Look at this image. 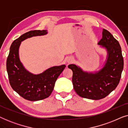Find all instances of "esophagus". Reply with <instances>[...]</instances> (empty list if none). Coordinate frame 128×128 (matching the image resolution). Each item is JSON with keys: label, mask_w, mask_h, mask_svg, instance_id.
<instances>
[{"label": "esophagus", "mask_w": 128, "mask_h": 128, "mask_svg": "<svg viewBox=\"0 0 128 128\" xmlns=\"http://www.w3.org/2000/svg\"><path fill=\"white\" fill-rule=\"evenodd\" d=\"M72 58H70H70H68V60H67V62H68V63H70L71 62H72Z\"/></svg>", "instance_id": "1"}]
</instances>
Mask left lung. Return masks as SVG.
Masks as SVG:
<instances>
[{"label": "left lung", "mask_w": 128, "mask_h": 128, "mask_svg": "<svg viewBox=\"0 0 128 128\" xmlns=\"http://www.w3.org/2000/svg\"><path fill=\"white\" fill-rule=\"evenodd\" d=\"M102 35L98 45L106 50V56L101 69L87 72L75 64L68 65L73 72L72 83L76 93L94 100L104 98L116 88L124 69V59L118 41L106 30L103 29Z\"/></svg>", "instance_id": "1"}]
</instances>
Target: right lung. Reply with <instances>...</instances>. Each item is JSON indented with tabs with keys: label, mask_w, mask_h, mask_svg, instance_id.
I'll list each match as a JSON object with an SVG mask.
<instances>
[{
	"label": "right lung",
	"mask_w": 128,
	"mask_h": 128,
	"mask_svg": "<svg viewBox=\"0 0 128 128\" xmlns=\"http://www.w3.org/2000/svg\"><path fill=\"white\" fill-rule=\"evenodd\" d=\"M47 30H34L22 34L12 44L7 59L6 68L12 88L24 99L31 101L48 98L54 90L56 80L66 67L55 66L39 74L30 72L20 61L19 48L22 41L32 36H45Z\"/></svg>",
	"instance_id": "right-lung-1"
}]
</instances>
